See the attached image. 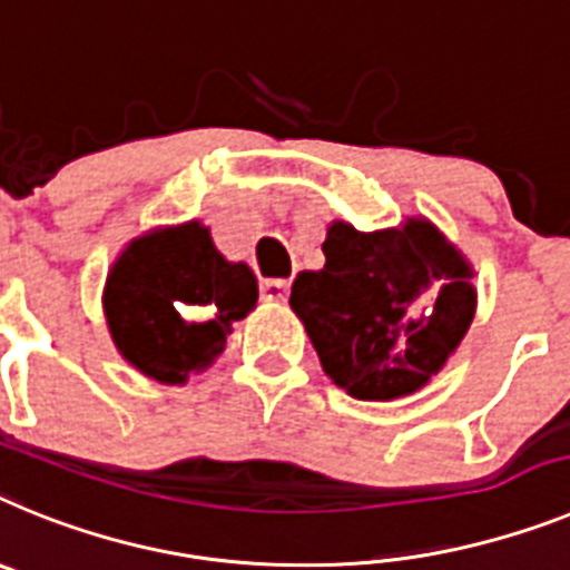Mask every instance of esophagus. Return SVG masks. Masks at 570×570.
Returning a JSON list of instances; mask_svg holds the SVG:
<instances>
[{
	"mask_svg": "<svg viewBox=\"0 0 570 570\" xmlns=\"http://www.w3.org/2000/svg\"><path fill=\"white\" fill-rule=\"evenodd\" d=\"M261 295H264L266 301H286V295H289V281L286 278L261 281Z\"/></svg>",
	"mask_w": 570,
	"mask_h": 570,
	"instance_id": "obj_1",
	"label": "esophagus"
}]
</instances>
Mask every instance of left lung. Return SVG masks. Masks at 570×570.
Wrapping results in <instances>:
<instances>
[{
	"mask_svg": "<svg viewBox=\"0 0 570 570\" xmlns=\"http://www.w3.org/2000/svg\"><path fill=\"white\" fill-rule=\"evenodd\" d=\"M326 264L298 272L289 306L321 367L355 399L422 390L462 344L476 313L473 269L424 217L402 229H326Z\"/></svg>",
	"mask_w": 570,
	"mask_h": 570,
	"instance_id": "obj_1",
	"label": "left lung"
}]
</instances>
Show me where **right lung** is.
<instances>
[{
  "label": "right lung",
  "mask_w": 570,
  "mask_h": 570,
  "mask_svg": "<svg viewBox=\"0 0 570 570\" xmlns=\"http://www.w3.org/2000/svg\"><path fill=\"white\" fill-rule=\"evenodd\" d=\"M255 304V272L229 264L197 220L131 240L102 292L122 358L160 384H183L209 367L224 353L232 321Z\"/></svg>",
  "instance_id": "add662e5"
}]
</instances>
